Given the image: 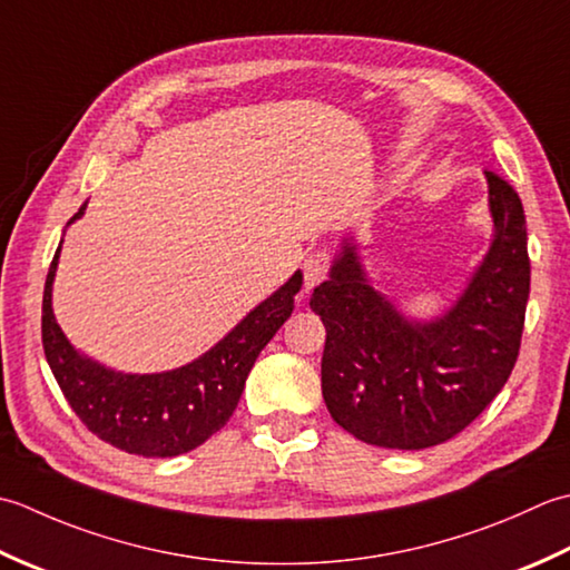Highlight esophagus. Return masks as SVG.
I'll use <instances>...</instances> for the list:
<instances>
[{
  "mask_svg": "<svg viewBox=\"0 0 570 570\" xmlns=\"http://www.w3.org/2000/svg\"><path fill=\"white\" fill-rule=\"evenodd\" d=\"M332 255L327 250H315L305 258V287L312 289L330 275Z\"/></svg>",
  "mask_w": 570,
  "mask_h": 570,
  "instance_id": "34e87169",
  "label": "esophagus"
}]
</instances>
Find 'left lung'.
Returning a JSON list of instances; mask_svg holds the SVG:
<instances>
[{"mask_svg":"<svg viewBox=\"0 0 570 570\" xmlns=\"http://www.w3.org/2000/svg\"><path fill=\"white\" fill-rule=\"evenodd\" d=\"M494 240L458 305L435 322H409L366 283L346 243L309 307L327 327L322 396L346 433L368 445L423 450L462 433L512 374L529 299L527 218L497 171Z\"/></svg>","mask_w":570,"mask_h":570,"instance_id":"left-lung-1","label":"left lung"}]
</instances>
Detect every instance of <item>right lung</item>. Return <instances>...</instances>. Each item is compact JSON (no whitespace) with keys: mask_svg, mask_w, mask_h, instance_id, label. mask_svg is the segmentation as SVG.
<instances>
[{"mask_svg":"<svg viewBox=\"0 0 570 570\" xmlns=\"http://www.w3.org/2000/svg\"><path fill=\"white\" fill-rule=\"evenodd\" d=\"M86 206L71 218L83 216ZM58 246L43 287V354L73 413L92 435L142 458H174L206 443L234 415L243 386L275 332L295 309L302 273L261 302L238 327L196 362L165 374H120L80 356L51 309Z\"/></svg>","mask_w":570,"mask_h":570,"instance_id":"1","label":"right lung"}]
</instances>
